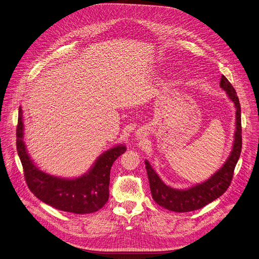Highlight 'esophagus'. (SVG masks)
Masks as SVG:
<instances>
[{"label": "esophagus", "mask_w": 259, "mask_h": 259, "mask_svg": "<svg viewBox=\"0 0 259 259\" xmlns=\"http://www.w3.org/2000/svg\"><path fill=\"white\" fill-rule=\"evenodd\" d=\"M137 135H138V136H140V134H137Z\"/></svg>", "instance_id": "obj_1"}]
</instances>
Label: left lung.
Wrapping results in <instances>:
<instances>
[{"instance_id":"8db88e82","label":"left lung","mask_w":259,"mask_h":259,"mask_svg":"<svg viewBox=\"0 0 259 259\" xmlns=\"http://www.w3.org/2000/svg\"><path fill=\"white\" fill-rule=\"evenodd\" d=\"M220 86L227 92L229 98L234 102L236 107V132L232 152L222 168H220L206 181L183 190L175 189L166 185L146 160L145 164L152 197L164 208L178 212L196 210L220 197L231 184L234 169L239 160L242 149L241 106L235 89L224 75L221 78Z\"/></svg>"}]
</instances>
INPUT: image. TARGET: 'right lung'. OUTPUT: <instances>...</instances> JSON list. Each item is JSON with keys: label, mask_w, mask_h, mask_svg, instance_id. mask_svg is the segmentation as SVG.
<instances>
[{"label": "right lung", "mask_w": 259, "mask_h": 259, "mask_svg": "<svg viewBox=\"0 0 259 259\" xmlns=\"http://www.w3.org/2000/svg\"><path fill=\"white\" fill-rule=\"evenodd\" d=\"M23 130L22 109L19 107L16 132L17 152L27 186L38 199L55 208L74 213L94 212L107 202L110 169L113 162L125 152V146L118 145L105 151L83 176L65 179L47 174L34 165L23 142Z\"/></svg>", "instance_id": "right-lung-1"}]
</instances>
